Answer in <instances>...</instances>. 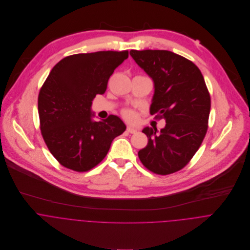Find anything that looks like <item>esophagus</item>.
<instances>
[{
	"label": "esophagus",
	"instance_id": "esophagus-1",
	"mask_svg": "<svg viewBox=\"0 0 250 250\" xmlns=\"http://www.w3.org/2000/svg\"><path fill=\"white\" fill-rule=\"evenodd\" d=\"M127 132H128V133H131V134H136L138 131H137L136 129H134V128L128 126V127H127Z\"/></svg>",
	"mask_w": 250,
	"mask_h": 250
}]
</instances>
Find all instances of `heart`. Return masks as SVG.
<instances>
[{
  "label": "heart",
  "instance_id": "1",
  "mask_svg": "<svg viewBox=\"0 0 250 250\" xmlns=\"http://www.w3.org/2000/svg\"><path fill=\"white\" fill-rule=\"evenodd\" d=\"M123 116L127 119V120H129V121H134L135 119H136V113L133 111V110H131V109H126V110H124L123 111Z\"/></svg>",
  "mask_w": 250,
  "mask_h": 250
}]
</instances>
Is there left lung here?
Returning a JSON list of instances; mask_svg holds the SVG:
<instances>
[{"label": "left lung", "mask_w": 250, "mask_h": 250, "mask_svg": "<svg viewBox=\"0 0 250 250\" xmlns=\"http://www.w3.org/2000/svg\"><path fill=\"white\" fill-rule=\"evenodd\" d=\"M130 55L154 83L150 113L167 123L161 132L143 129L148 143L139 158L154 173L176 172L190 161L207 133L211 98L204 78L193 62L170 51L131 50Z\"/></svg>", "instance_id": "1"}]
</instances>
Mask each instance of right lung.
Wrapping results in <instances>:
<instances>
[{
  "instance_id": "1",
  "label": "right lung",
  "mask_w": 250,
  "mask_h": 250,
  "mask_svg": "<svg viewBox=\"0 0 250 250\" xmlns=\"http://www.w3.org/2000/svg\"><path fill=\"white\" fill-rule=\"evenodd\" d=\"M128 56V51L72 55L50 72L38 95V114L45 143L62 166L75 171L91 169L126 130L116 115L94 121L91 106Z\"/></svg>"
}]
</instances>
